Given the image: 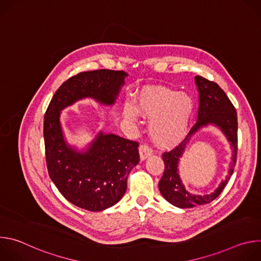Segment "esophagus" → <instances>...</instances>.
I'll return each mask as SVG.
<instances>
[{
    "label": "esophagus",
    "instance_id": "34e87169",
    "mask_svg": "<svg viewBox=\"0 0 261 261\" xmlns=\"http://www.w3.org/2000/svg\"><path fill=\"white\" fill-rule=\"evenodd\" d=\"M138 151H139V156H140L141 161L145 160L147 157H150L153 154V151L145 144H141L138 148Z\"/></svg>",
    "mask_w": 261,
    "mask_h": 261
}]
</instances>
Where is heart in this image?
I'll list each match as a JSON object with an SVG mask.
<instances>
[{"instance_id": "1", "label": "heart", "mask_w": 261, "mask_h": 261, "mask_svg": "<svg viewBox=\"0 0 261 261\" xmlns=\"http://www.w3.org/2000/svg\"><path fill=\"white\" fill-rule=\"evenodd\" d=\"M194 111V102L187 93L163 87H146L136 96L135 104L127 101L123 106L124 119L134 123L138 116L151 119L148 131L161 147L181 142L188 133Z\"/></svg>"}]
</instances>
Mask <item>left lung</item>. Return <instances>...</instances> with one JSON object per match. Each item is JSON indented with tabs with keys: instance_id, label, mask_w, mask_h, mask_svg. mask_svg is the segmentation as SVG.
<instances>
[{
	"instance_id": "obj_1",
	"label": "left lung",
	"mask_w": 261,
	"mask_h": 261,
	"mask_svg": "<svg viewBox=\"0 0 261 261\" xmlns=\"http://www.w3.org/2000/svg\"><path fill=\"white\" fill-rule=\"evenodd\" d=\"M195 85L198 91L197 121L189 134L174 150L163 154L165 165L164 173L159 181V190L162 196L172 205L179 208H192L212 202L216 199L232 175L238 153V118L232 103L217 84L202 76H195ZM218 127L226 136L233 150L232 162L226 179L223 180L210 195H192L185 189L179 175L178 167L185 148L195 135L203 127Z\"/></svg>"
}]
</instances>
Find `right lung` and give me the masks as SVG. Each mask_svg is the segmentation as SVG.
I'll list each match as a JSON object with an SVG mask.
<instances>
[{
    "instance_id": "right-lung-1",
    "label": "right lung",
    "mask_w": 261,
    "mask_h": 261,
    "mask_svg": "<svg viewBox=\"0 0 261 261\" xmlns=\"http://www.w3.org/2000/svg\"><path fill=\"white\" fill-rule=\"evenodd\" d=\"M124 71L81 72L54 95L44 117L47 170L61 194L81 208L100 212L118 203L127 189V177L139 162L138 143L100 130L86 146L70 144L61 123L62 110L84 99L105 106L116 104Z\"/></svg>"
}]
</instances>
